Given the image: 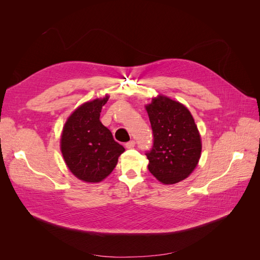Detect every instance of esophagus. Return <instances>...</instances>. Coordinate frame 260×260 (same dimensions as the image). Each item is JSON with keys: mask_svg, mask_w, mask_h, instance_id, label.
Segmentation results:
<instances>
[{"mask_svg": "<svg viewBox=\"0 0 260 260\" xmlns=\"http://www.w3.org/2000/svg\"><path fill=\"white\" fill-rule=\"evenodd\" d=\"M135 146H136L135 141H129V142L125 143V147H127V148H133Z\"/></svg>", "mask_w": 260, "mask_h": 260, "instance_id": "34e87169", "label": "esophagus"}]
</instances>
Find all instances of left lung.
<instances>
[{"instance_id": "8db88e82", "label": "left lung", "mask_w": 260, "mask_h": 260, "mask_svg": "<svg viewBox=\"0 0 260 260\" xmlns=\"http://www.w3.org/2000/svg\"><path fill=\"white\" fill-rule=\"evenodd\" d=\"M153 130V147L145 155L148 170L164 184H175L192 174L202 152L201 136L188 109L159 95L146 105Z\"/></svg>"}]
</instances>
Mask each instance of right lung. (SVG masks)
Wrapping results in <instances>:
<instances>
[{
	"instance_id": "1",
	"label": "right lung",
	"mask_w": 260,
	"mask_h": 260,
	"mask_svg": "<svg viewBox=\"0 0 260 260\" xmlns=\"http://www.w3.org/2000/svg\"><path fill=\"white\" fill-rule=\"evenodd\" d=\"M108 96L86 102L69 116L60 138V149L69 170L85 182H100L114 170L124 148L100 121Z\"/></svg>"
}]
</instances>
